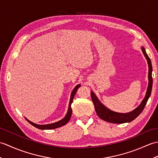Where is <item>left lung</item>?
<instances>
[{"label":"left lung","mask_w":158,"mask_h":158,"mask_svg":"<svg viewBox=\"0 0 158 158\" xmlns=\"http://www.w3.org/2000/svg\"><path fill=\"white\" fill-rule=\"evenodd\" d=\"M142 52L145 56L146 60H147V64H148L149 67V73H148V87H147L146 94L145 98L142 100L141 103L136 107L135 109H134L132 111L126 113H121L115 112L113 110H110L107 108L100 101L98 98H97L96 94L92 91H91V97L92 100L94 103V105L95 107L96 112L97 115L100 117V119L106 121L107 122L113 123H128L132 122L135 119L138 117L141 112L143 111V109L147 104V100L151 96L152 89V85H153V79H152V65L151 60L147 56L145 52V49L144 47H141Z\"/></svg>","instance_id":"8db88e82"}]
</instances>
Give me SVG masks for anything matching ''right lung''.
I'll list each match as a JSON object with an SVG mask.
<instances>
[{
	"label": "right lung",
	"instance_id": "add662e5",
	"mask_svg": "<svg viewBox=\"0 0 158 158\" xmlns=\"http://www.w3.org/2000/svg\"><path fill=\"white\" fill-rule=\"evenodd\" d=\"M81 86L80 84H78L75 87V88L73 89V90L71 92V94H70V101H69V109H68V111H67L65 117H64L63 119L61 120L58 121V122H56L55 123H49V124H44V125H39V124H36L33 123L31 121L28 120L27 118H26V119L28 121V122L32 125L33 126H35V127L40 130H52V129H55V128H58V127H60L61 126H64L66 123L69 122V121L70 119V117H71L72 115V109H71V104L73 102V100L74 98V96H75V94L77 92V90L78 89L79 87Z\"/></svg>",
	"mask_w": 158,
	"mask_h": 158
}]
</instances>
